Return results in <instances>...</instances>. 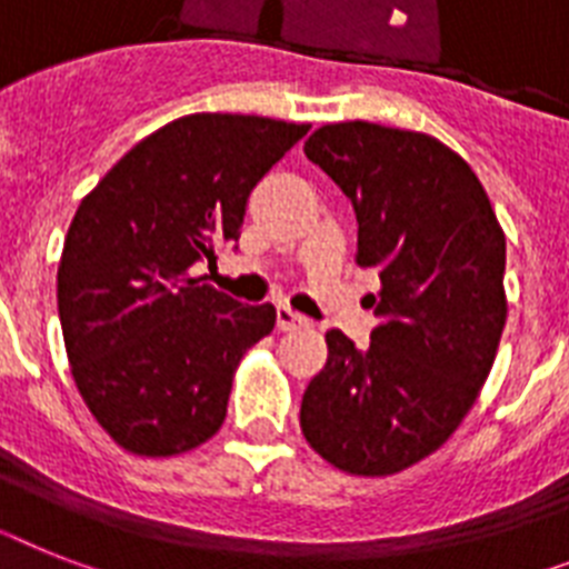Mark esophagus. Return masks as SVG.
<instances>
[{"label": "esophagus", "instance_id": "esophagus-1", "mask_svg": "<svg viewBox=\"0 0 569 569\" xmlns=\"http://www.w3.org/2000/svg\"><path fill=\"white\" fill-rule=\"evenodd\" d=\"M307 327H309V318H303V315L295 312L292 307H286V303L277 307V329L292 332V329H307Z\"/></svg>", "mask_w": 569, "mask_h": 569}]
</instances>
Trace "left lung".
Returning <instances> with one entry per match:
<instances>
[{
    "mask_svg": "<svg viewBox=\"0 0 569 569\" xmlns=\"http://www.w3.org/2000/svg\"><path fill=\"white\" fill-rule=\"evenodd\" d=\"M303 150L352 202L356 260L381 292L367 347L327 332L300 428L336 469L393 475L457 431L495 365L506 237L471 167L437 138L347 121Z\"/></svg>",
    "mask_w": 569,
    "mask_h": 569,
    "instance_id": "obj_1",
    "label": "left lung"
}]
</instances>
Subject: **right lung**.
I'll use <instances>...</instances> for the list:
<instances>
[{"instance_id": "obj_1", "label": "right lung", "mask_w": 569, "mask_h": 569, "mask_svg": "<svg viewBox=\"0 0 569 569\" xmlns=\"http://www.w3.org/2000/svg\"><path fill=\"white\" fill-rule=\"evenodd\" d=\"M307 132L257 114H184L80 202L57 269L60 327L83 402L132 455H181L226 422L233 370L277 312L190 269L237 246L251 190Z\"/></svg>"}]
</instances>
